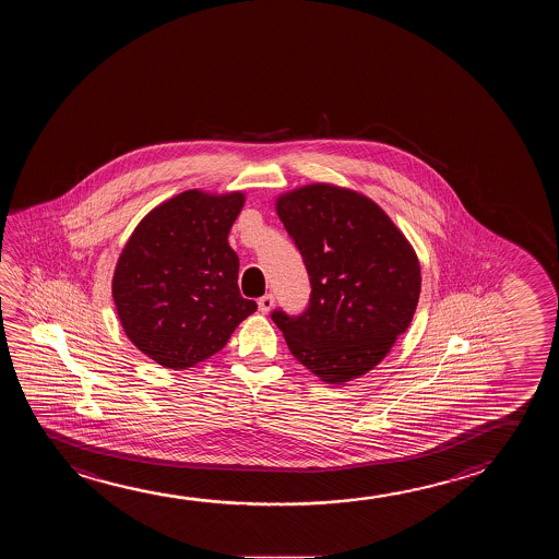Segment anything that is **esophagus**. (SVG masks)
Listing matches in <instances>:
<instances>
[{
  "label": "esophagus",
  "instance_id": "1",
  "mask_svg": "<svg viewBox=\"0 0 559 559\" xmlns=\"http://www.w3.org/2000/svg\"><path fill=\"white\" fill-rule=\"evenodd\" d=\"M259 311L261 313H269L273 306H275V296L273 294H265V296H261L258 300Z\"/></svg>",
  "mask_w": 559,
  "mask_h": 559
}]
</instances>
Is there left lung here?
I'll use <instances>...</instances> for the list:
<instances>
[{
	"mask_svg": "<svg viewBox=\"0 0 559 559\" xmlns=\"http://www.w3.org/2000/svg\"><path fill=\"white\" fill-rule=\"evenodd\" d=\"M311 283L301 316L273 311L284 341L326 384L364 377L407 331L421 294L412 243L371 198L316 182L276 198Z\"/></svg>",
	"mask_w": 559,
	"mask_h": 559,
	"instance_id": "8db88e82",
	"label": "left lung"
}]
</instances>
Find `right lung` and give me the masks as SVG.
<instances>
[{"instance_id": "obj_1", "label": "right lung", "mask_w": 559, "mask_h": 559, "mask_svg": "<svg viewBox=\"0 0 559 559\" xmlns=\"http://www.w3.org/2000/svg\"><path fill=\"white\" fill-rule=\"evenodd\" d=\"M246 194L187 190L138 223L115 265L117 316L129 341L167 369H188L225 348L258 304L238 290L228 233Z\"/></svg>"}]
</instances>
